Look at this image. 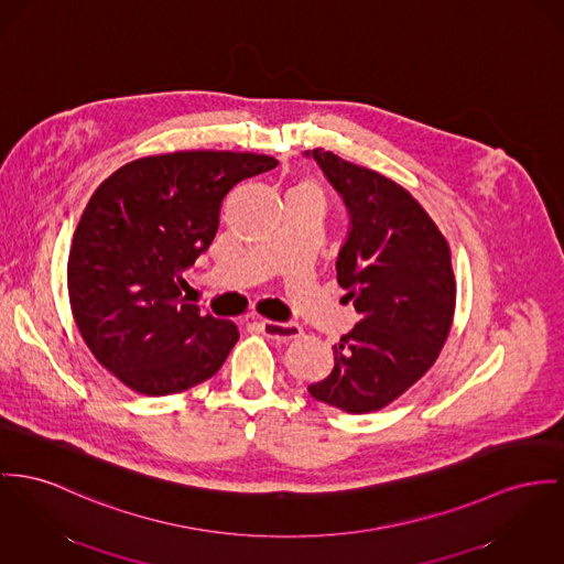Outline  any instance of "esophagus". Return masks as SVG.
I'll use <instances>...</instances> for the list:
<instances>
[{
    "instance_id": "1",
    "label": "esophagus",
    "mask_w": 564,
    "mask_h": 564,
    "mask_svg": "<svg viewBox=\"0 0 564 564\" xmlns=\"http://www.w3.org/2000/svg\"><path fill=\"white\" fill-rule=\"evenodd\" d=\"M261 332L263 336L278 341H286V339H297L303 336V329L295 323H278V321H261Z\"/></svg>"
}]
</instances>
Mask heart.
<instances>
[{"mask_svg":"<svg viewBox=\"0 0 564 564\" xmlns=\"http://www.w3.org/2000/svg\"><path fill=\"white\" fill-rule=\"evenodd\" d=\"M297 188L314 189V192H318V188H316V184H312V182H301Z\"/></svg>","mask_w":564,"mask_h":564,"instance_id":"obj_1","label":"heart"}]
</instances>
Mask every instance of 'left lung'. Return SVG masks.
Masks as SVG:
<instances>
[{
    "mask_svg": "<svg viewBox=\"0 0 564 564\" xmlns=\"http://www.w3.org/2000/svg\"><path fill=\"white\" fill-rule=\"evenodd\" d=\"M307 155L350 214L336 271L361 316L334 346L332 375L307 391L344 413H372L411 389L449 338L457 293L449 241L393 180L334 151Z\"/></svg>",
    "mask_w": 564,
    "mask_h": 564,
    "instance_id": "left-lung-1",
    "label": "left lung"
}]
</instances>
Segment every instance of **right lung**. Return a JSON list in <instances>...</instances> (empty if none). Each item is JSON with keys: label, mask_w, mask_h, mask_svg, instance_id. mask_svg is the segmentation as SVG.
<instances>
[{"label": "right lung", "mask_w": 564, "mask_h": 564, "mask_svg": "<svg viewBox=\"0 0 564 564\" xmlns=\"http://www.w3.org/2000/svg\"><path fill=\"white\" fill-rule=\"evenodd\" d=\"M271 155L192 150L132 160L89 198L68 257L78 334L102 368L143 395L216 375L237 325L182 300V271L209 248L223 198L271 171Z\"/></svg>", "instance_id": "1"}]
</instances>
